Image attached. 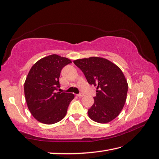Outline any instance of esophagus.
<instances>
[{
	"label": "esophagus",
	"instance_id": "esophagus-1",
	"mask_svg": "<svg viewBox=\"0 0 159 159\" xmlns=\"http://www.w3.org/2000/svg\"><path fill=\"white\" fill-rule=\"evenodd\" d=\"M77 95V96H78L79 98H82V97L84 96V95L82 94V93H80V94H78V95Z\"/></svg>",
	"mask_w": 159,
	"mask_h": 159
}]
</instances>
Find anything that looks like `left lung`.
Segmentation results:
<instances>
[{"label":"left lung","instance_id":"8db88e82","mask_svg":"<svg viewBox=\"0 0 159 159\" xmlns=\"http://www.w3.org/2000/svg\"><path fill=\"white\" fill-rule=\"evenodd\" d=\"M87 82L96 86L97 95L88 110L91 120L107 123L119 115L127 99L128 83L119 66L107 59L90 57L74 60Z\"/></svg>","mask_w":159,"mask_h":159}]
</instances>
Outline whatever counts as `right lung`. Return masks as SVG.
I'll return each instance as SVG.
<instances>
[{
	"mask_svg": "<svg viewBox=\"0 0 159 159\" xmlns=\"http://www.w3.org/2000/svg\"><path fill=\"white\" fill-rule=\"evenodd\" d=\"M72 63L56 54L41 58L32 66L24 83V94L32 115L40 123L51 125L65 117L72 93L55 92L60 87L61 69Z\"/></svg>",
	"mask_w": 159,
	"mask_h": 159,
	"instance_id": "add662e5",
	"label": "right lung"
}]
</instances>
